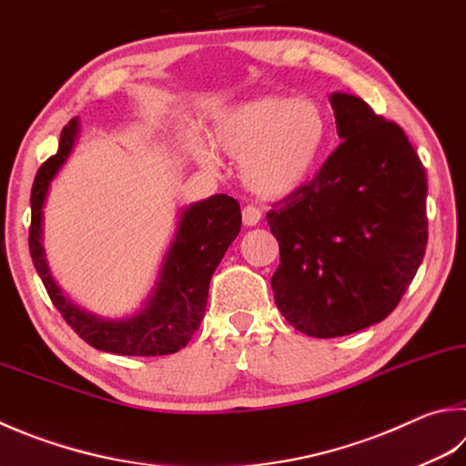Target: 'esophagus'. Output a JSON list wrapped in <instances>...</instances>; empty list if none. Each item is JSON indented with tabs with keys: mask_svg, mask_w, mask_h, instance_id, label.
<instances>
[{
	"mask_svg": "<svg viewBox=\"0 0 466 466\" xmlns=\"http://www.w3.org/2000/svg\"><path fill=\"white\" fill-rule=\"evenodd\" d=\"M241 215H243V223L248 227H256L261 221V210L258 207H253V205L243 207Z\"/></svg>",
	"mask_w": 466,
	"mask_h": 466,
	"instance_id": "obj_1",
	"label": "esophagus"
}]
</instances>
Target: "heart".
Here are the masks:
<instances>
[{
	"mask_svg": "<svg viewBox=\"0 0 466 466\" xmlns=\"http://www.w3.org/2000/svg\"><path fill=\"white\" fill-rule=\"evenodd\" d=\"M330 119L319 101L292 95H268L218 113L213 142L239 162L241 180L263 198L292 195L309 180L327 154ZM192 152L207 166L215 150L195 142Z\"/></svg>",
	"mask_w": 466,
	"mask_h": 466,
	"instance_id": "heart-1",
	"label": "heart"
}]
</instances>
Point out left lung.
<instances>
[{"label":"left lung","instance_id":"obj_1","mask_svg":"<svg viewBox=\"0 0 466 466\" xmlns=\"http://www.w3.org/2000/svg\"><path fill=\"white\" fill-rule=\"evenodd\" d=\"M330 105L342 142L266 215L279 243L276 306L316 339L381 322L428 243L426 170L408 136L359 96L332 93Z\"/></svg>","mask_w":466,"mask_h":466}]
</instances>
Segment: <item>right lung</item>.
I'll return each mask as SVG.
<instances>
[{"label":"right lung","mask_w":466,"mask_h":466,"mask_svg":"<svg viewBox=\"0 0 466 466\" xmlns=\"http://www.w3.org/2000/svg\"><path fill=\"white\" fill-rule=\"evenodd\" d=\"M78 136V117L60 134L58 152L40 166L34 178L30 207V256L66 324L91 347L116 355L156 357L177 353L198 330L205 316L208 284L225 251L241 229V208L233 197L215 195L182 210L177 235L166 251L160 276L144 309L127 319H101L66 300L52 278L42 248L44 203L58 170L68 160Z\"/></svg>","instance_id":"1"}]
</instances>
